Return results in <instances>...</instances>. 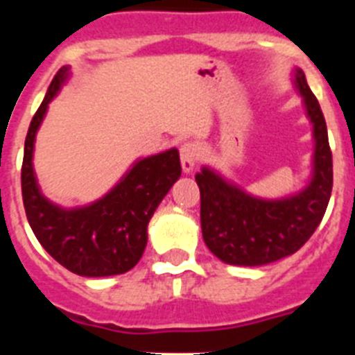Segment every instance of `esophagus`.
Wrapping results in <instances>:
<instances>
[{
	"label": "esophagus",
	"mask_w": 355,
	"mask_h": 355,
	"mask_svg": "<svg viewBox=\"0 0 355 355\" xmlns=\"http://www.w3.org/2000/svg\"><path fill=\"white\" fill-rule=\"evenodd\" d=\"M180 156H181V168H183L184 174H190L197 165L199 150H197V147L193 146V144L188 142L184 144V146H181Z\"/></svg>",
	"instance_id": "esophagus-1"
}]
</instances>
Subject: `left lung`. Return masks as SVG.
I'll use <instances>...</instances> for the list:
<instances>
[{"instance_id":"obj_1","label":"left lung","mask_w":355,"mask_h":355,"mask_svg":"<svg viewBox=\"0 0 355 355\" xmlns=\"http://www.w3.org/2000/svg\"><path fill=\"white\" fill-rule=\"evenodd\" d=\"M295 90L313 126L309 181L299 192L266 199L249 193L211 167L196 174L200 190V227L208 249L220 261L261 266L291 256L324 218L332 192V153L327 126L302 69H293Z\"/></svg>"}]
</instances>
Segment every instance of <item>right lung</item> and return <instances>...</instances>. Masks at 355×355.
Segmentation results:
<instances>
[{
	"label": "right lung",
	"mask_w": 355,
	"mask_h": 355,
	"mask_svg": "<svg viewBox=\"0 0 355 355\" xmlns=\"http://www.w3.org/2000/svg\"><path fill=\"white\" fill-rule=\"evenodd\" d=\"M69 76V65L56 72L26 135L21 187L28 222L40 245L72 274L83 277L124 274L142 258L150 216L180 180V150L172 147L139 158L114 188L90 205L76 208L55 205L39 187L33 150L49 103L58 96Z\"/></svg>",
	"instance_id": "1"
}]
</instances>
